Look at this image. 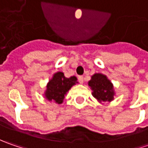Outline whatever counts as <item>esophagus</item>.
<instances>
[{
    "mask_svg": "<svg viewBox=\"0 0 148 148\" xmlns=\"http://www.w3.org/2000/svg\"><path fill=\"white\" fill-rule=\"evenodd\" d=\"M78 81H79V82L81 83V84H82L84 82V77L82 76H80V77H78Z\"/></svg>",
    "mask_w": 148,
    "mask_h": 148,
    "instance_id": "esophagus-1",
    "label": "esophagus"
}]
</instances>
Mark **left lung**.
I'll list each match as a JSON object with an SVG mask.
<instances>
[{
	"label": "left lung",
	"mask_w": 148,
	"mask_h": 148,
	"mask_svg": "<svg viewBox=\"0 0 148 148\" xmlns=\"http://www.w3.org/2000/svg\"><path fill=\"white\" fill-rule=\"evenodd\" d=\"M89 86L93 90L92 95L100 102L111 101L114 99V90L111 82L103 74H95L89 82Z\"/></svg>",
	"instance_id": "1"
}]
</instances>
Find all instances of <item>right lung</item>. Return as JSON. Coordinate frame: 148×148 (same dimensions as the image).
<instances>
[{"label": "right lung", "instance_id": "add662e5", "mask_svg": "<svg viewBox=\"0 0 148 148\" xmlns=\"http://www.w3.org/2000/svg\"><path fill=\"white\" fill-rule=\"evenodd\" d=\"M77 83V77H71L66 78L61 71L55 73L53 77L47 86L45 96L49 100H54L56 103H62L66 93L71 87Z\"/></svg>", "mask_w": 148, "mask_h": 148}]
</instances>
